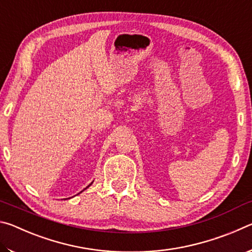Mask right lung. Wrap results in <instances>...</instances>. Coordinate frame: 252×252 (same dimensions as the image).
<instances>
[{"label": "right lung", "instance_id": "1", "mask_svg": "<svg viewBox=\"0 0 252 252\" xmlns=\"http://www.w3.org/2000/svg\"><path fill=\"white\" fill-rule=\"evenodd\" d=\"M91 185H92V182H91ZM91 185H89V186H88V187H87V188H89V187H90V186H91ZM87 188H85V189H87ZM81 192H82V191H81Z\"/></svg>", "mask_w": 252, "mask_h": 252}]
</instances>
